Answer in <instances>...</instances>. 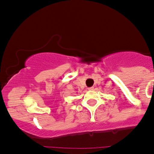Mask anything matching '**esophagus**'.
<instances>
[{"mask_svg": "<svg viewBox=\"0 0 154 154\" xmlns=\"http://www.w3.org/2000/svg\"><path fill=\"white\" fill-rule=\"evenodd\" d=\"M88 89H89V90H93V89H94V87H89Z\"/></svg>", "mask_w": 154, "mask_h": 154, "instance_id": "obj_1", "label": "esophagus"}]
</instances>
